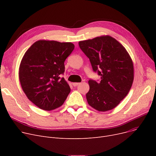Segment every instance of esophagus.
<instances>
[{
  "label": "esophagus",
  "mask_w": 156,
  "mask_h": 156,
  "mask_svg": "<svg viewBox=\"0 0 156 156\" xmlns=\"http://www.w3.org/2000/svg\"><path fill=\"white\" fill-rule=\"evenodd\" d=\"M80 83H77V82H75V83H72V85L74 86V87H76L78 85H79Z\"/></svg>",
  "instance_id": "34e87169"
}]
</instances>
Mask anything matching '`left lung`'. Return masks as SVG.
<instances>
[{
    "instance_id": "1",
    "label": "left lung",
    "mask_w": 156,
    "mask_h": 156,
    "mask_svg": "<svg viewBox=\"0 0 156 156\" xmlns=\"http://www.w3.org/2000/svg\"><path fill=\"white\" fill-rule=\"evenodd\" d=\"M79 46L90 61L101 81L90 79L86 94L88 104L99 111L116 108L132 87L134 70L132 59L115 38L101 36L79 42Z\"/></svg>"
}]
</instances>
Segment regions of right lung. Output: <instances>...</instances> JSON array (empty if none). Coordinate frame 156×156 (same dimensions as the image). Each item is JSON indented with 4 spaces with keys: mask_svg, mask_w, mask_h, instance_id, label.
Wrapping results in <instances>:
<instances>
[{
    "mask_svg": "<svg viewBox=\"0 0 156 156\" xmlns=\"http://www.w3.org/2000/svg\"><path fill=\"white\" fill-rule=\"evenodd\" d=\"M75 48L71 42L38 40L24 54L19 78L28 99L40 109L51 111L61 106L71 89L61 75L64 61Z\"/></svg>",
    "mask_w": 156,
    "mask_h": 156,
    "instance_id": "obj_1",
    "label": "right lung"
}]
</instances>
